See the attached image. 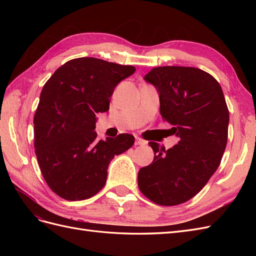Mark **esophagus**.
Listing matches in <instances>:
<instances>
[{
    "instance_id": "esophagus-1",
    "label": "esophagus",
    "mask_w": 256,
    "mask_h": 256,
    "mask_svg": "<svg viewBox=\"0 0 256 256\" xmlns=\"http://www.w3.org/2000/svg\"><path fill=\"white\" fill-rule=\"evenodd\" d=\"M136 145H145L146 144V141L143 140V138H138V136H136V142H134Z\"/></svg>"
}]
</instances>
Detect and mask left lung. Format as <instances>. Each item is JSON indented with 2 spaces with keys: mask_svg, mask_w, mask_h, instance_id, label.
Listing matches in <instances>:
<instances>
[{
  "mask_svg": "<svg viewBox=\"0 0 256 256\" xmlns=\"http://www.w3.org/2000/svg\"><path fill=\"white\" fill-rule=\"evenodd\" d=\"M144 79L157 88L162 118L180 142L168 150L148 143L154 161L138 171V189L154 204L175 206L198 194L220 166L228 109L219 82L202 69L156 67Z\"/></svg>",
  "mask_w": 256,
  "mask_h": 256,
  "instance_id": "8db88e82",
  "label": "left lung"
}]
</instances>
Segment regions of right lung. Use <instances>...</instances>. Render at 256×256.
Listing matches in <instances>:
<instances>
[{"label": "right lung", "instance_id": "1", "mask_svg": "<svg viewBox=\"0 0 256 256\" xmlns=\"http://www.w3.org/2000/svg\"><path fill=\"white\" fill-rule=\"evenodd\" d=\"M136 72L130 65L95 58L66 62L46 82L34 116V146L50 189L67 200L94 196L106 182L111 160L129 150L134 136L97 140L96 113L109 110L122 80Z\"/></svg>", "mask_w": 256, "mask_h": 256}]
</instances>
